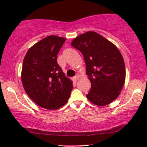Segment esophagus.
<instances>
[{"label":"esophagus","mask_w":147,"mask_h":147,"mask_svg":"<svg viewBox=\"0 0 147 147\" xmlns=\"http://www.w3.org/2000/svg\"><path fill=\"white\" fill-rule=\"evenodd\" d=\"M79 78H80L79 74H76L75 77H74V81H76V82L78 81V79H79Z\"/></svg>","instance_id":"1"}]
</instances>
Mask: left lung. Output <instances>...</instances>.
<instances>
[{
    "instance_id": "left-lung-1",
    "label": "left lung",
    "mask_w": 147,
    "mask_h": 147,
    "mask_svg": "<svg viewBox=\"0 0 147 147\" xmlns=\"http://www.w3.org/2000/svg\"><path fill=\"white\" fill-rule=\"evenodd\" d=\"M71 45L81 52L86 62V74L91 82L86 97L98 106L111 103L120 95L125 82V65L119 50L94 31L79 35Z\"/></svg>"
}]
</instances>
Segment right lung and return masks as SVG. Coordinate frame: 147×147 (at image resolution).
Returning a JSON list of instances; mask_svg holds the SVG:
<instances>
[{"label":"right lung","instance_id":"right-lung-1","mask_svg":"<svg viewBox=\"0 0 147 147\" xmlns=\"http://www.w3.org/2000/svg\"><path fill=\"white\" fill-rule=\"evenodd\" d=\"M65 39L48 36L28 50L21 80L29 97L41 107L55 110L65 105L73 84L57 63V54Z\"/></svg>","mask_w":147,"mask_h":147}]
</instances>
